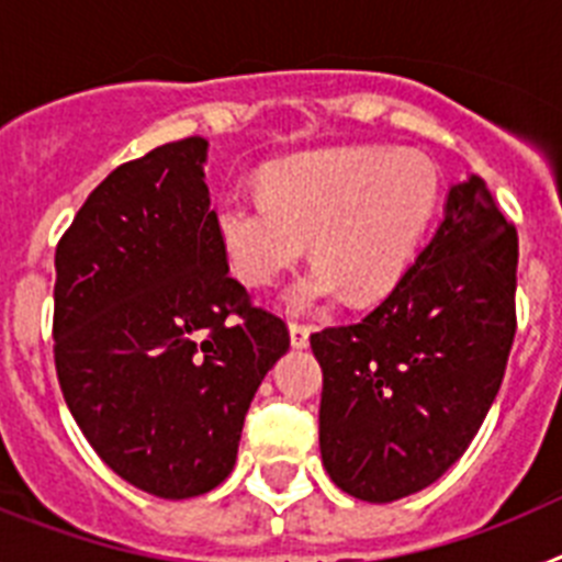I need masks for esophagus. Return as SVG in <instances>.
Returning <instances> with one entry per match:
<instances>
[{"mask_svg":"<svg viewBox=\"0 0 562 562\" xmlns=\"http://www.w3.org/2000/svg\"><path fill=\"white\" fill-rule=\"evenodd\" d=\"M310 326L304 324H290V340H292V349H306L310 346Z\"/></svg>","mask_w":562,"mask_h":562,"instance_id":"1","label":"esophagus"}]
</instances>
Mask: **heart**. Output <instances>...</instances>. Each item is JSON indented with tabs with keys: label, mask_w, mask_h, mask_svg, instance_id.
Segmentation results:
<instances>
[{
	"label": "heart",
	"mask_w": 562,
	"mask_h": 562,
	"mask_svg": "<svg viewBox=\"0 0 562 562\" xmlns=\"http://www.w3.org/2000/svg\"><path fill=\"white\" fill-rule=\"evenodd\" d=\"M265 193H227L213 225L245 284H270L306 252L317 265L284 290L292 312L349 290L374 301L400 284L439 207L441 177L414 148L342 146L290 157L261 173Z\"/></svg>",
	"instance_id": "heart-1"
}]
</instances>
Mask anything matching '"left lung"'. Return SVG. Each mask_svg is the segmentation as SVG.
<instances>
[{
	"instance_id": "left-lung-1",
	"label": "left lung",
	"mask_w": 562,
	"mask_h": 562,
	"mask_svg": "<svg viewBox=\"0 0 562 562\" xmlns=\"http://www.w3.org/2000/svg\"><path fill=\"white\" fill-rule=\"evenodd\" d=\"M515 270L518 233L470 173L391 295L360 324L310 337L324 371L321 459L342 493L391 504L461 459L513 349Z\"/></svg>"
}]
</instances>
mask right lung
<instances>
[{
  "label": "right lung",
  "instance_id": "right-lung-1",
  "mask_svg": "<svg viewBox=\"0 0 562 562\" xmlns=\"http://www.w3.org/2000/svg\"><path fill=\"white\" fill-rule=\"evenodd\" d=\"M207 140L114 168L56 250V371L69 414L114 473L157 498L231 475L284 321L227 272L205 186Z\"/></svg>",
  "mask_w": 562,
  "mask_h": 562
}]
</instances>
